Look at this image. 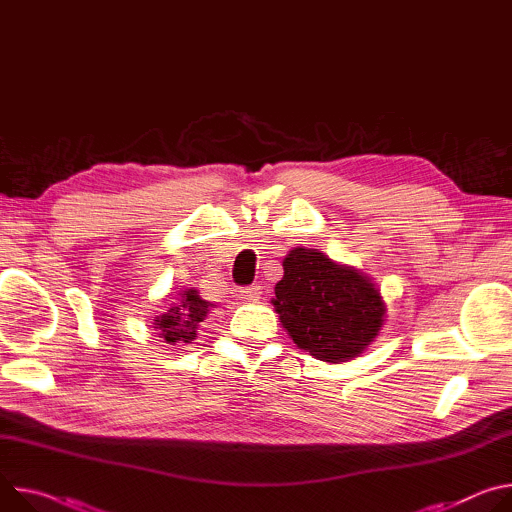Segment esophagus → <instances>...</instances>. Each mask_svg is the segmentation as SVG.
<instances>
[{
	"mask_svg": "<svg viewBox=\"0 0 512 512\" xmlns=\"http://www.w3.org/2000/svg\"><path fill=\"white\" fill-rule=\"evenodd\" d=\"M238 293H240V299L244 301H258L260 287H242Z\"/></svg>",
	"mask_w": 512,
	"mask_h": 512,
	"instance_id": "34e87169",
	"label": "esophagus"
}]
</instances>
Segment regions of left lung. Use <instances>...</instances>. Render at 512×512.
I'll use <instances>...</instances> for the list:
<instances>
[{"label":"left lung","mask_w":512,"mask_h":512,"mask_svg":"<svg viewBox=\"0 0 512 512\" xmlns=\"http://www.w3.org/2000/svg\"><path fill=\"white\" fill-rule=\"evenodd\" d=\"M272 305L297 348L323 362H348L378 335L386 307L372 280L323 252L295 248Z\"/></svg>","instance_id":"8db88e82"}]
</instances>
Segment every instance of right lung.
Wrapping results in <instances>:
<instances>
[{
    "instance_id": "add662e5",
    "label": "right lung",
    "mask_w": 512,
    "mask_h": 512,
    "mask_svg": "<svg viewBox=\"0 0 512 512\" xmlns=\"http://www.w3.org/2000/svg\"><path fill=\"white\" fill-rule=\"evenodd\" d=\"M211 307L215 305L203 301L195 289H185L166 301L164 313L154 319V329L166 344H191L197 337L199 323L207 317Z\"/></svg>"
}]
</instances>
